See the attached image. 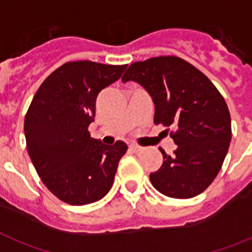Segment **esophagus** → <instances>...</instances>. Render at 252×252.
I'll return each mask as SVG.
<instances>
[{
  "mask_svg": "<svg viewBox=\"0 0 252 252\" xmlns=\"http://www.w3.org/2000/svg\"><path fill=\"white\" fill-rule=\"evenodd\" d=\"M129 150L132 152H136V154H137V152H139L141 150H142V147H141V146H138V145H130Z\"/></svg>",
  "mask_w": 252,
  "mask_h": 252,
  "instance_id": "34e87169",
  "label": "esophagus"
}]
</instances>
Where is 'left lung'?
<instances>
[{"instance_id": "left-lung-1", "label": "left lung", "mask_w": 252, "mask_h": 252, "mask_svg": "<svg viewBox=\"0 0 252 252\" xmlns=\"http://www.w3.org/2000/svg\"><path fill=\"white\" fill-rule=\"evenodd\" d=\"M122 80H134L155 103L154 123L173 128L177 149L164 158L152 186L174 198H191L213 183L232 138L230 115L220 92L204 73L177 56H158L129 65Z\"/></svg>"}]
</instances>
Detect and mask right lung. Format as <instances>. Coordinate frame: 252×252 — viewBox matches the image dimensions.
Returning <instances> with one entry per match:
<instances>
[{
    "mask_svg": "<svg viewBox=\"0 0 252 252\" xmlns=\"http://www.w3.org/2000/svg\"><path fill=\"white\" fill-rule=\"evenodd\" d=\"M126 65L71 61L51 73L35 92L24 120L27 149L43 185L70 205L96 202L110 191L128 147L91 138L96 98Z\"/></svg>",
    "mask_w": 252,
    "mask_h": 252,
    "instance_id": "obj_1",
    "label": "right lung"
}]
</instances>
